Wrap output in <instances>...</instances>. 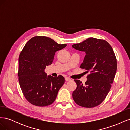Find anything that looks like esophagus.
<instances>
[{"label":"esophagus","instance_id":"obj_1","mask_svg":"<svg viewBox=\"0 0 130 130\" xmlns=\"http://www.w3.org/2000/svg\"><path fill=\"white\" fill-rule=\"evenodd\" d=\"M71 79H70V78H69V77H65V80L66 81H69V80H70Z\"/></svg>","mask_w":130,"mask_h":130}]
</instances>
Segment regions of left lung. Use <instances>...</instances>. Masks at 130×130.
Instances as JSON below:
<instances>
[{
  "mask_svg": "<svg viewBox=\"0 0 130 130\" xmlns=\"http://www.w3.org/2000/svg\"><path fill=\"white\" fill-rule=\"evenodd\" d=\"M72 47L86 53L80 68L90 73L85 85L80 80H74L77 87L73 92V98L81 107H96L105 100L114 81L117 67L115 53L107 41L93 37Z\"/></svg>",
  "mask_w": 130,
  "mask_h": 130,
  "instance_id": "obj_1",
  "label": "left lung"
}]
</instances>
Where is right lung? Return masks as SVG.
I'll list each match as a JSON object with an SVG mask.
<instances>
[{
	"mask_svg": "<svg viewBox=\"0 0 130 130\" xmlns=\"http://www.w3.org/2000/svg\"><path fill=\"white\" fill-rule=\"evenodd\" d=\"M67 44H59L52 38L37 36L27 42L19 56L18 81L23 95L35 106H46L56 99L65 79L54 77L44 72L52 64L55 52Z\"/></svg>",
	"mask_w": 130,
	"mask_h": 130,
	"instance_id": "right-lung-1",
	"label": "right lung"
}]
</instances>
